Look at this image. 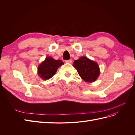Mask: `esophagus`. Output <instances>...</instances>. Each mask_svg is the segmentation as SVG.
Masks as SVG:
<instances>
[{
	"mask_svg": "<svg viewBox=\"0 0 135 135\" xmlns=\"http://www.w3.org/2000/svg\"><path fill=\"white\" fill-rule=\"evenodd\" d=\"M65 62H66V63L71 64V62H72V61H71V60H66V61H65Z\"/></svg>",
	"mask_w": 135,
	"mask_h": 135,
	"instance_id": "34e87169",
	"label": "esophagus"
}]
</instances>
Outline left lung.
Returning <instances> with one entry per match:
<instances>
[{
  "label": "left lung",
  "mask_w": 135,
  "mask_h": 135,
  "mask_svg": "<svg viewBox=\"0 0 135 135\" xmlns=\"http://www.w3.org/2000/svg\"><path fill=\"white\" fill-rule=\"evenodd\" d=\"M73 66L82 79L87 82H93L99 76V65L86 57H81L75 60Z\"/></svg>",
  "instance_id": "1"
}]
</instances>
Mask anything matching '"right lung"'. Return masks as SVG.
I'll use <instances>...</instances> for the list:
<instances>
[{"label": "right lung", "mask_w": 135, "mask_h": 135, "mask_svg": "<svg viewBox=\"0 0 135 135\" xmlns=\"http://www.w3.org/2000/svg\"><path fill=\"white\" fill-rule=\"evenodd\" d=\"M63 64L64 62L60 60H54L51 57H47L39 65L38 74L44 80L50 79L55 74L58 68Z\"/></svg>", "instance_id": "add662e5"}]
</instances>
